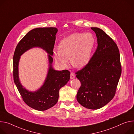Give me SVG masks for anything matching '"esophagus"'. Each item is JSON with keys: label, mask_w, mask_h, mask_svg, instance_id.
<instances>
[{"label": "esophagus", "mask_w": 134, "mask_h": 134, "mask_svg": "<svg viewBox=\"0 0 134 134\" xmlns=\"http://www.w3.org/2000/svg\"><path fill=\"white\" fill-rule=\"evenodd\" d=\"M75 77V76L74 75V73H72V72H71L70 73V79H73Z\"/></svg>", "instance_id": "obj_1"}]
</instances>
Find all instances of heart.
Listing matches in <instances>:
<instances>
[{
	"instance_id": "1",
	"label": "heart",
	"mask_w": 134,
	"mask_h": 134,
	"mask_svg": "<svg viewBox=\"0 0 134 134\" xmlns=\"http://www.w3.org/2000/svg\"><path fill=\"white\" fill-rule=\"evenodd\" d=\"M94 44V39L90 33H73L60 42L59 48L54 51V59L63 67L66 68L70 57L72 66L82 68L88 63Z\"/></svg>"
}]
</instances>
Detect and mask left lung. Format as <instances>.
Segmentation results:
<instances>
[{
    "label": "left lung",
    "instance_id": "obj_1",
    "mask_svg": "<svg viewBox=\"0 0 134 134\" xmlns=\"http://www.w3.org/2000/svg\"><path fill=\"white\" fill-rule=\"evenodd\" d=\"M97 38V48L88 64L76 72L81 82L76 95L83 107L97 109L115 96L121 74L119 50L114 41L103 30L91 27Z\"/></svg>",
    "mask_w": 134,
    "mask_h": 134
}]
</instances>
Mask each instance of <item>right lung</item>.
<instances>
[{
  "instance_id": "obj_1",
  "label": "right lung",
  "mask_w": 134,
  "mask_h": 134,
  "mask_svg": "<svg viewBox=\"0 0 134 134\" xmlns=\"http://www.w3.org/2000/svg\"><path fill=\"white\" fill-rule=\"evenodd\" d=\"M56 28H37L29 31L17 45L13 56L14 81L25 103L29 107L40 111L47 110L58 101L60 88L70 79L67 70H55L52 67V55L55 41ZM42 48L48 54L49 68L43 86L37 91L32 92L24 88L19 80L18 63L20 55L30 48Z\"/></svg>"
}]
</instances>
